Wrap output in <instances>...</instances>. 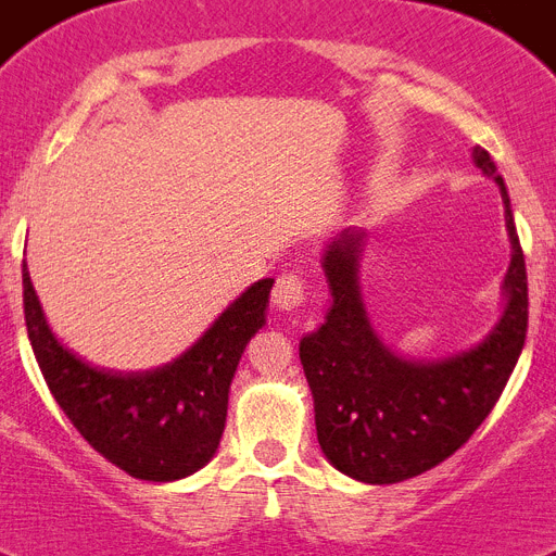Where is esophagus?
<instances>
[{
  "mask_svg": "<svg viewBox=\"0 0 556 556\" xmlns=\"http://www.w3.org/2000/svg\"><path fill=\"white\" fill-rule=\"evenodd\" d=\"M273 303L281 312H294L298 306L306 303V287L298 273H283L278 275V281L273 287Z\"/></svg>",
  "mask_w": 556,
  "mask_h": 556,
  "instance_id": "34e87169",
  "label": "esophagus"
}]
</instances>
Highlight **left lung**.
<instances>
[{"mask_svg":"<svg viewBox=\"0 0 556 556\" xmlns=\"http://www.w3.org/2000/svg\"><path fill=\"white\" fill-rule=\"evenodd\" d=\"M473 161L501 189L513 262L504 278V314L470 351L437 362L392 353L372 331L358 292L365 233L345 228L323 250L333 301L323 326L301 339V365L323 454L351 479L395 484L448 459L493 412L518 365L529 326L527 262L504 178L488 150L476 147Z\"/></svg>","mask_w":556,"mask_h":556,"instance_id":"left-lung-1","label":"left lung"}]
</instances>
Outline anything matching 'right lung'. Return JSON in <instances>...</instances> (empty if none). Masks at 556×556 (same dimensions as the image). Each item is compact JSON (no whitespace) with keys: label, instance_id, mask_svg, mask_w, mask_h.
I'll use <instances>...</instances> for the list:
<instances>
[{"label":"right lung","instance_id":"1","mask_svg":"<svg viewBox=\"0 0 556 556\" xmlns=\"http://www.w3.org/2000/svg\"><path fill=\"white\" fill-rule=\"evenodd\" d=\"M22 281L24 323L43 381L91 448L144 481L186 479L211 462L239 358L267 320L273 278L244 289L189 351L144 372L100 370L63 348L49 331L27 262Z\"/></svg>","mask_w":556,"mask_h":556}]
</instances>
